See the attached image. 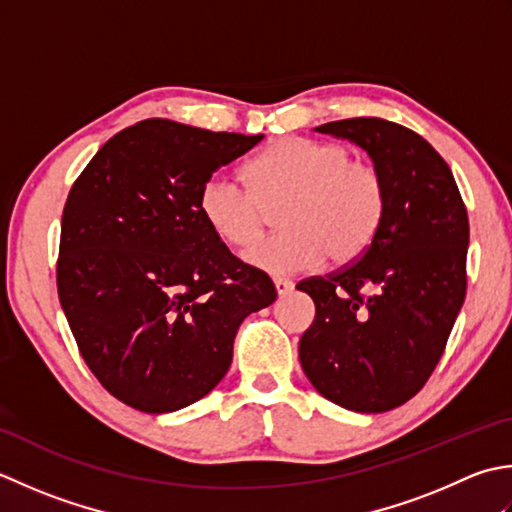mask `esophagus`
<instances>
[{"instance_id": "1", "label": "esophagus", "mask_w": 512, "mask_h": 512, "mask_svg": "<svg viewBox=\"0 0 512 512\" xmlns=\"http://www.w3.org/2000/svg\"><path fill=\"white\" fill-rule=\"evenodd\" d=\"M274 287H276V294L278 296H287L291 289H294V283L287 278H274Z\"/></svg>"}]
</instances>
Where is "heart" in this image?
Returning a JSON list of instances; mask_svg holds the SVG:
<instances>
[{
	"label": "heart",
	"mask_w": 512,
	"mask_h": 512,
	"mask_svg": "<svg viewBox=\"0 0 512 512\" xmlns=\"http://www.w3.org/2000/svg\"><path fill=\"white\" fill-rule=\"evenodd\" d=\"M247 185L214 174L198 192V212L218 241L254 245L276 214L278 236L249 249L245 260L265 274L285 276L320 265L358 260L380 232L387 192L373 165L351 161L338 143L285 137L245 165Z\"/></svg>",
	"instance_id": "1"
}]
</instances>
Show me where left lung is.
I'll list each match as a JSON object with an SVG mask.
<instances>
[{
	"mask_svg": "<svg viewBox=\"0 0 512 512\" xmlns=\"http://www.w3.org/2000/svg\"><path fill=\"white\" fill-rule=\"evenodd\" d=\"M316 132L371 156L387 210L358 260L296 285L316 305L298 356L322 398L384 413L411 400L442 358L466 296L468 214L451 168L417 132L378 117Z\"/></svg>",
	"mask_w": 512,
	"mask_h": 512,
	"instance_id": "8db88e82",
	"label": "left lung"
}]
</instances>
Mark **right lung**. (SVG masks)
I'll return each mask as SVG.
<instances>
[{"instance_id": "1", "label": "right lung", "mask_w": 512, "mask_h": 512, "mask_svg": "<svg viewBox=\"0 0 512 512\" xmlns=\"http://www.w3.org/2000/svg\"><path fill=\"white\" fill-rule=\"evenodd\" d=\"M260 139L145 119L114 134L72 185L59 302L88 369L132 409L201 400L232 364L241 322L276 300L265 271L198 212L203 183Z\"/></svg>"}]
</instances>
